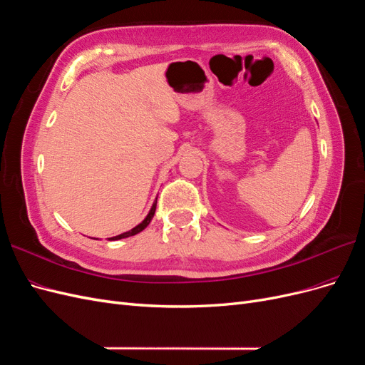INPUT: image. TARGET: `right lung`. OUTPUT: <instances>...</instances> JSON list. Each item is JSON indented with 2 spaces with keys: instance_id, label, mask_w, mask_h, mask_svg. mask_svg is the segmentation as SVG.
I'll use <instances>...</instances> for the list:
<instances>
[{
  "instance_id": "obj_1",
  "label": "right lung",
  "mask_w": 365,
  "mask_h": 365,
  "mask_svg": "<svg viewBox=\"0 0 365 365\" xmlns=\"http://www.w3.org/2000/svg\"><path fill=\"white\" fill-rule=\"evenodd\" d=\"M155 208H157V200H155V202L152 204V207H150V210H149V213H148V216H146L145 219H143V222H140L137 227H134L132 230L126 231V233H121V235H118V236L109 237V240H118V239H125V237H129V236H135V235H138L140 231H143V230H145V228L150 224V220H152L153 215H155Z\"/></svg>"
}]
</instances>
